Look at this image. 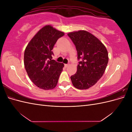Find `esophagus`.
<instances>
[{"label":"esophagus","mask_w":132,"mask_h":132,"mask_svg":"<svg viewBox=\"0 0 132 132\" xmlns=\"http://www.w3.org/2000/svg\"><path fill=\"white\" fill-rule=\"evenodd\" d=\"M64 65H65V67H67L69 65V64H65Z\"/></svg>","instance_id":"34e87169"}]
</instances>
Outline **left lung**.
<instances>
[{"mask_svg":"<svg viewBox=\"0 0 132 132\" xmlns=\"http://www.w3.org/2000/svg\"><path fill=\"white\" fill-rule=\"evenodd\" d=\"M75 46L79 62L77 73L71 76L73 85L80 90L94 85L104 73L109 55L103 44L89 32L81 30L68 34Z\"/></svg>","mask_w":132,"mask_h":132,"instance_id":"obj_1","label":"left lung"}]
</instances>
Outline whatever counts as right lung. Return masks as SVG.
<instances>
[{
  "label": "right lung",
  "instance_id": "1",
  "mask_svg": "<svg viewBox=\"0 0 132 132\" xmlns=\"http://www.w3.org/2000/svg\"><path fill=\"white\" fill-rule=\"evenodd\" d=\"M64 35L51 25L44 26L28 44L24 53V65L31 80L43 90L56 86L63 63L52 59L53 50L58 39Z\"/></svg>",
  "mask_w": 132,
  "mask_h": 132
}]
</instances>
